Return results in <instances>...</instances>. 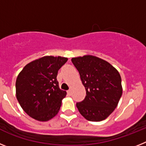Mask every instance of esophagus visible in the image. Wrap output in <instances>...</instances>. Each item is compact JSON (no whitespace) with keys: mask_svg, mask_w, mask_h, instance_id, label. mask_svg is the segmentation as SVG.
Wrapping results in <instances>:
<instances>
[{"mask_svg":"<svg viewBox=\"0 0 146 146\" xmlns=\"http://www.w3.org/2000/svg\"><path fill=\"white\" fill-rule=\"evenodd\" d=\"M67 94H68V95L71 96V94H72V89H69V90H68V91H67Z\"/></svg>","mask_w":146,"mask_h":146,"instance_id":"1","label":"esophagus"}]
</instances>
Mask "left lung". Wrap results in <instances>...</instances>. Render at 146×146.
I'll list each match as a JSON object with an SVG mask.
<instances>
[{
  "label": "left lung",
  "mask_w": 146,
  "mask_h": 146,
  "mask_svg": "<svg viewBox=\"0 0 146 146\" xmlns=\"http://www.w3.org/2000/svg\"><path fill=\"white\" fill-rule=\"evenodd\" d=\"M72 62L86 91L84 100L76 104L80 113L90 121L106 119L122 95L119 72L108 61L94 55L72 58Z\"/></svg>",
  "instance_id": "8db88e82"
}]
</instances>
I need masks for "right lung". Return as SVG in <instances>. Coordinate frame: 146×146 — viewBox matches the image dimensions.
I'll use <instances>...</instances> for the list:
<instances>
[{"label":"right lung","instance_id":"right-lung-1","mask_svg":"<svg viewBox=\"0 0 146 146\" xmlns=\"http://www.w3.org/2000/svg\"><path fill=\"white\" fill-rule=\"evenodd\" d=\"M67 60L60 56H44L27 64L18 74L17 99L29 116L47 121L58 114L66 92L60 90L56 77Z\"/></svg>","mask_w":146,"mask_h":146}]
</instances>
